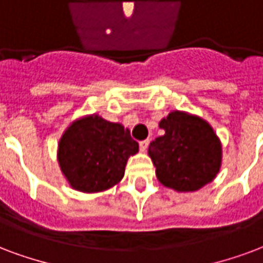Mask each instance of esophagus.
<instances>
[{"mask_svg":"<svg viewBox=\"0 0 263 263\" xmlns=\"http://www.w3.org/2000/svg\"><path fill=\"white\" fill-rule=\"evenodd\" d=\"M148 144H149V140H144V141H140V151L141 153H145L147 151V148H148Z\"/></svg>","mask_w":263,"mask_h":263,"instance_id":"1","label":"esophagus"}]
</instances>
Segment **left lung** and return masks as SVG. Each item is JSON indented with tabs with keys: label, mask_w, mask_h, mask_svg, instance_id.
<instances>
[{
	"label": "left lung",
	"mask_w": 263,
	"mask_h": 263,
	"mask_svg": "<svg viewBox=\"0 0 263 263\" xmlns=\"http://www.w3.org/2000/svg\"><path fill=\"white\" fill-rule=\"evenodd\" d=\"M165 134L148 147L158 180L181 193L214 180L222 165V144L208 122L173 110L159 122Z\"/></svg>",
	"instance_id": "8db88e82"
}]
</instances>
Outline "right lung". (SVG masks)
Returning <instances> with one entry per match:
<instances>
[{"instance_id": "1", "label": "right lung", "mask_w": 263, "mask_h": 263, "mask_svg": "<svg viewBox=\"0 0 263 263\" xmlns=\"http://www.w3.org/2000/svg\"><path fill=\"white\" fill-rule=\"evenodd\" d=\"M139 143L129 129L98 115L74 120L58 144L61 171L74 190L98 193L118 184Z\"/></svg>"}]
</instances>
